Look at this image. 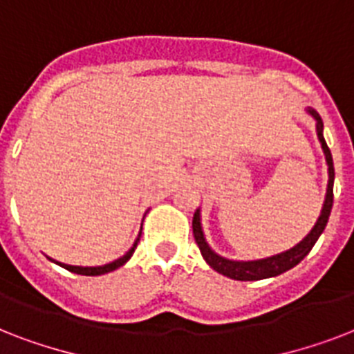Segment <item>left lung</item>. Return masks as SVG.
<instances>
[{"label":"left lung","instance_id":"8db88e82","mask_svg":"<svg viewBox=\"0 0 354 354\" xmlns=\"http://www.w3.org/2000/svg\"><path fill=\"white\" fill-rule=\"evenodd\" d=\"M307 113L316 121V133H318L319 145L324 150L325 163H327V172H329V182H327V191H325V200L322 205V213H319L318 221L313 226V230L303 236L301 241L294 244L292 248L285 250V252L274 253L270 257L263 259H250V261H236V259H227L221 253H216L213 248L209 246V242L205 241L204 227H202V213L200 207L194 211L193 216V235L194 241L198 244L200 253L205 259V263L209 264L211 268L218 272V274L226 275L230 279L235 281H259L268 279V277H275L281 275L286 270L294 268L296 264H299L303 259L307 257V253L313 250L319 235L324 233L327 222H329L330 209H333V187H335V165H333V156L330 150L325 143L324 138V121L319 118V113L314 108H307Z\"/></svg>","mask_w":354,"mask_h":354}]
</instances>
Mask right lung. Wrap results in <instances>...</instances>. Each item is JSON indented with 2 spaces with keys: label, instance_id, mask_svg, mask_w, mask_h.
I'll return each instance as SVG.
<instances>
[{
  "label": "right lung",
  "instance_id": "add662e5",
  "mask_svg": "<svg viewBox=\"0 0 354 354\" xmlns=\"http://www.w3.org/2000/svg\"><path fill=\"white\" fill-rule=\"evenodd\" d=\"M141 227H143V224H141ZM139 236H141V232H139V235L136 236V241H133L132 248L128 250L122 257L115 259V261H112V263H106L102 264V266H73V264H64V263H58V261H55V259L49 257V261H53L55 264H58V266H62V268L69 270V272H73V274H79V275H102V274H108V272H113V270H118L119 266H122V264L127 263L128 259L132 257L133 252H136V248H138V242H139Z\"/></svg>",
  "mask_w": 354,
  "mask_h": 354
}]
</instances>
